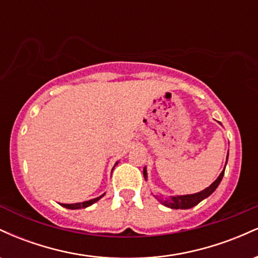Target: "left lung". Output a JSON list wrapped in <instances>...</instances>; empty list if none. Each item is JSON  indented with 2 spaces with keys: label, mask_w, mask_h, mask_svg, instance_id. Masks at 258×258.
<instances>
[{
  "label": "left lung",
  "mask_w": 258,
  "mask_h": 258,
  "mask_svg": "<svg viewBox=\"0 0 258 258\" xmlns=\"http://www.w3.org/2000/svg\"><path fill=\"white\" fill-rule=\"evenodd\" d=\"M227 160H228V155H227ZM143 174H144V178H147L146 168L143 170ZM223 174H224V170L222 171L220 176H218V178L216 179L215 182L209 186V188L204 189V190L200 191V193L190 194V195H179V197H171L168 200L159 199L160 203L164 204L165 206L170 207V209H190V207L198 205L201 200H204L205 198L209 197V195L214 193L216 188H217L218 184L221 183L222 178H223Z\"/></svg>",
  "instance_id": "8db88e82"
}]
</instances>
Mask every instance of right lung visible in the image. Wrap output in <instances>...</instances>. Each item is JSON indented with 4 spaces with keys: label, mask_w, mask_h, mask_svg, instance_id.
I'll return each instance as SVG.
<instances>
[{
    "label": "right lung",
    "mask_w": 258,
    "mask_h": 258,
    "mask_svg": "<svg viewBox=\"0 0 258 258\" xmlns=\"http://www.w3.org/2000/svg\"><path fill=\"white\" fill-rule=\"evenodd\" d=\"M104 195V194H103ZM102 195V197H103ZM96 198V199H92V200H88V201H84V203H78V204H61V206L67 207V209H85V207L92 205V204H94L96 201H98L100 198Z\"/></svg>",
    "instance_id": "obj_1"
}]
</instances>
